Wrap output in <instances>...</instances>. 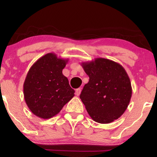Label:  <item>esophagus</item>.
Here are the masks:
<instances>
[{
	"instance_id": "esophagus-1",
	"label": "esophagus",
	"mask_w": 157,
	"mask_h": 157,
	"mask_svg": "<svg viewBox=\"0 0 157 157\" xmlns=\"http://www.w3.org/2000/svg\"><path fill=\"white\" fill-rule=\"evenodd\" d=\"M81 93V89H77L75 90V94L77 95V96H79V95Z\"/></svg>"
}]
</instances>
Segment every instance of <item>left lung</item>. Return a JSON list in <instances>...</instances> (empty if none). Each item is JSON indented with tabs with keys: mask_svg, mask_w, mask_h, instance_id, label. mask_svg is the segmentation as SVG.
Here are the masks:
<instances>
[{
	"mask_svg": "<svg viewBox=\"0 0 157 157\" xmlns=\"http://www.w3.org/2000/svg\"><path fill=\"white\" fill-rule=\"evenodd\" d=\"M89 81L80 98L94 121L110 123L123 114L130 102V78L120 63L105 58H95L81 63Z\"/></svg>",
	"mask_w": 157,
	"mask_h": 157,
	"instance_id": "left-lung-1",
	"label": "left lung"
}]
</instances>
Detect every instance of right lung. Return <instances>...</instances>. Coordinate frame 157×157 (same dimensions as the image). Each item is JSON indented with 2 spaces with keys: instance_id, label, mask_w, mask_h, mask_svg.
<instances>
[{
  "instance_id": "1",
  "label": "right lung",
  "mask_w": 157,
  "mask_h": 157,
  "mask_svg": "<svg viewBox=\"0 0 157 157\" xmlns=\"http://www.w3.org/2000/svg\"><path fill=\"white\" fill-rule=\"evenodd\" d=\"M68 61L48 53L29 70L23 83V95L27 106L35 116L53 117L75 96V90L62 72Z\"/></svg>"
}]
</instances>
